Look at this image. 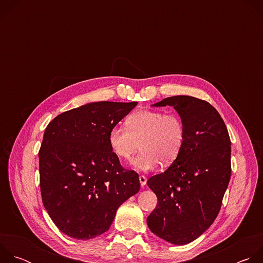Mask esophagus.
<instances>
[{"label":"esophagus","instance_id":"34e87169","mask_svg":"<svg viewBox=\"0 0 263 263\" xmlns=\"http://www.w3.org/2000/svg\"><path fill=\"white\" fill-rule=\"evenodd\" d=\"M139 182H140V185L141 186H144L145 184H146V178H145V176H139Z\"/></svg>","mask_w":263,"mask_h":263}]
</instances>
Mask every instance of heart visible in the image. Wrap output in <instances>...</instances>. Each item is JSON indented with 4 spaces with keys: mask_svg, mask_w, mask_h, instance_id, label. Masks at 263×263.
I'll return each instance as SVG.
<instances>
[{
    "mask_svg": "<svg viewBox=\"0 0 263 263\" xmlns=\"http://www.w3.org/2000/svg\"><path fill=\"white\" fill-rule=\"evenodd\" d=\"M126 125H115L109 131V144L121 159H134L136 168L147 172L162 165L172 164L181 153L186 126L183 119L175 112L165 114L162 110H138L130 115Z\"/></svg>",
    "mask_w": 263,
    "mask_h": 263,
    "instance_id": "b5f03b06",
    "label": "heart"
}]
</instances>
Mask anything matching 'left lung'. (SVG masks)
<instances>
[{"instance_id":"8db88e82","label":"left lung","mask_w":263,"mask_h":263,"mask_svg":"<svg viewBox=\"0 0 263 263\" xmlns=\"http://www.w3.org/2000/svg\"><path fill=\"white\" fill-rule=\"evenodd\" d=\"M174 106L186 126L181 153L147 186L157 196L156 208L146 218L158 237L190 243L216 218L231 177V140L216 109L190 96L163 99L154 106Z\"/></svg>"}]
</instances>
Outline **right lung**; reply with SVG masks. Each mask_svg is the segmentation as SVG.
I'll use <instances>...</instances> for the list:
<instances>
[{
    "mask_svg": "<svg viewBox=\"0 0 263 263\" xmlns=\"http://www.w3.org/2000/svg\"><path fill=\"white\" fill-rule=\"evenodd\" d=\"M136 102H96L57 116L46 128L40 157L45 208L67 236L86 240L106 232L118 208L139 192L135 171L124 168L108 135Z\"/></svg>",
    "mask_w": 263,
    "mask_h": 263,
    "instance_id": "add662e5",
    "label": "right lung"
}]
</instances>
